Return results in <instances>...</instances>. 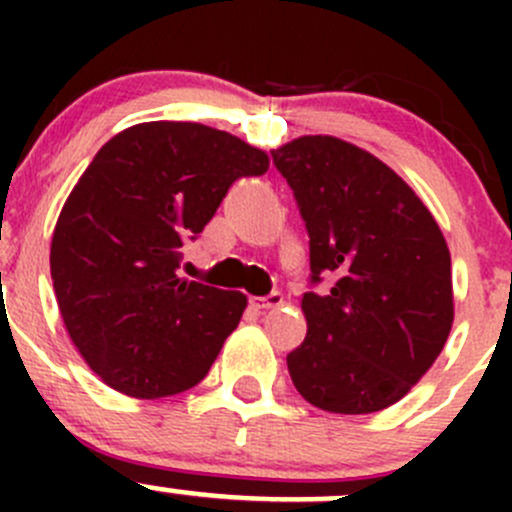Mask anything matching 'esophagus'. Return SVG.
Returning <instances> with one entry per match:
<instances>
[{
  "label": "esophagus",
  "instance_id": "1",
  "mask_svg": "<svg viewBox=\"0 0 512 512\" xmlns=\"http://www.w3.org/2000/svg\"><path fill=\"white\" fill-rule=\"evenodd\" d=\"M250 304L255 309H272V307H280L282 304V294L280 292H270L267 297H252Z\"/></svg>",
  "mask_w": 512,
  "mask_h": 512
}]
</instances>
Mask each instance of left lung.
<instances>
[{"label":"left lung","instance_id":"left-lung-1","mask_svg":"<svg viewBox=\"0 0 512 512\" xmlns=\"http://www.w3.org/2000/svg\"><path fill=\"white\" fill-rule=\"evenodd\" d=\"M309 235L307 337L287 354L292 384L332 414L396 404L431 369L453 324L451 255L426 205L371 153L332 136L272 151Z\"/></svg>","mask_w":512,"mask_h":512}]
</instances>
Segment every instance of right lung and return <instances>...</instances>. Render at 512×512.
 I'll use <instances>...</instances> for the list:
<instances>
[{
	"label": "right lung",
	"instance_id": "1",
	"mask_svg": "<svg viewBox=\"0 0 512 512\" xmlns=\"http://www.w3.org/2000/svg\"><path fill=\"white\" fill-rule=\"evenodd\" d=\"M267 168L260 148L188 121L138 123L91 160L51 237V280L71 342L111 389L158 399L205 379L247 297L180 280V247L235 180Z\"/></svg>",
	"mask_w": 512,
	"mask_h": 512
}]
</instances>
